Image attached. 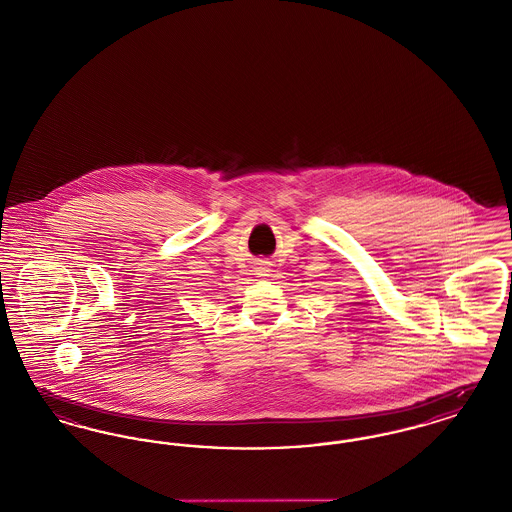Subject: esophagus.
<instances>
[{
    "mask_svg": "<svg viewBox=\"0 0 512 512\" xmlns=\"http://www.w3.org/2000/svg\"><path fill=\"white\" fill-rule=\"evenodd\" d=\"M268 272H270V268H268V265H265V263H259V265H257V274H259V276H268Z\"/></svg>",
    "mask_w": 512,
    "mask_h": 512,
    "instance_id": "esophagus-1",
    "label": "esophagus"
}]
</instances>
